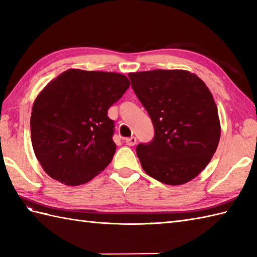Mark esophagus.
Here are the masks:
<instances>
[{
	"instance_id": "1",
	"label": "esophagus",
	"mask_w": 257,
	"mask_h": 257,
	"mask_svg": "<svg viewBox=\"0 0 257 257\" xmlns=\"http://www.w3.org/2000/svg\"><path fill=\"white\" fill-rule=\"evenodd\" d=\"M125 143H126V145H128V146H134L136 144V138H135V136L128 138V139L125 140Z\"/></svg>"
}]
</instances>
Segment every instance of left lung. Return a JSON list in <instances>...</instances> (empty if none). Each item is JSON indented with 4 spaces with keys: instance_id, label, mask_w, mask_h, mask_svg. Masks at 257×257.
Here are the masks:
<instances>
[{
    "instance_id": "left-lung-1",
    "label": "left lung",
    "mask_w": 257,
    "mask_h": 257,
    "mask_svg": "<svg viewBox=\"0 0 257 257\" xmlns=\"http://www.w3.org/2000/svg\"><path fill=\"white\" fill-rule=\"evenodd\" d=\"M155 134L136 153L147 175L166 185L195 178L212 158L221 128L218 107L200 78L187 70L128 73Z\"/></svg>"
}]
</instances>
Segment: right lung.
I'll return each mask as SVG.
<instances>
[{
  "label": "right lung",
  "mask_w": 257,
  "mask_h": 257,
  "mask_svg": "<svg viewBox=\"0 0 257 257\" xmlns=\"http://www.w3.org/2000/svg\"><path fill=\"white\" fill-rule=\"evenodd\" d=\"M128 87L121 73L69 69L43 89L32 109L31 134L51 178L78 186L105 169L116 151L107 110Z\"/></svg>",
  "instance_id": "right-lung-1"
}]
</instances>
